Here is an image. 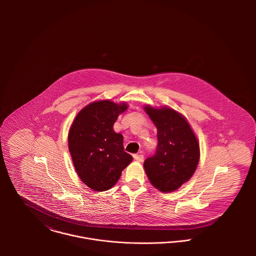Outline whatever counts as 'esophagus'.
Returning a JSON list of instances; mask_svg holds the SVG:
<instances>
[{
	"mask_svg": "<svg viewBox=\"0 0 256 256\" xmlns=\"http://www.w3.org/2000/svg\"><path fill=\"white\" fill-rule=\"evenodd\" d=\"M134 158L137 162H143L144 160V156L143 154H134Z\"/></svg>",
	"mask_w": 256,
	"mask_h": 256,
	"instance_id": "34e87169",
	"label": "esophagus"
}]
</instances>
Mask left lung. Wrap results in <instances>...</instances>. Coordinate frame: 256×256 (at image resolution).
Instances as JSON below:
<instances>
[{
  "mask_svg": "<svg viewBox=\"0 0 256 256\" xmlns=\"http://www.w3.org/2000/svg\"><path fill=\"white\" fill-rule=\"evenodd\" d=\"M154 123L158 146L144 162L148 178L162 192H172L193 176L200 156L199 144L185 118L172 108H145Z\"/></svg>",
  "mask_w": 256,
  "mask_h": 256,
  "instance_id": "obj_1",
  "label": "left lung"
}]
</instances>
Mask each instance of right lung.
Listing matches in <instances>:
<instances>
[{
  "label": "right lung",
  "instance_id": "add662e5",
  "mask_svg": "<svg viewBox=\"0 0 256 256\" xmlns=\"http://www.w3.org/2000/svg\"><path fill=\"white\" fill-rule=\"evenodd\" d=\"M126 110L125 104L92 102L78 113L70 128L74 166L80 180L96 191L110 189L133 160L124 150L123 136L113 130L118 115Z\"/></svg>",
  "mask_w": 256,
  "mask_h": 256
}]
</instances>
